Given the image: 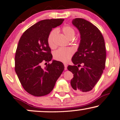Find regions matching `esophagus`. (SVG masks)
<instances>
[{
    "instance_id": "esophagus-1",
    "label": "esophagus",
    "mask_w": 120,
    "mask_h": 120,
    "mask_svg": "<svg viewBox=\"0 0 120 120\" xmlns=\"http://www.w3.org/2000/svg\"><path fill=\"white\" fill-rule=\"evenodd\" d=\"M64 69L67 70V67H68V65H67V64L64 63Z\"/></svg>"
}]
</instances>
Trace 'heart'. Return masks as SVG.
<instances>
[{
	"label": "heart",
	"mask_w": 120,
	"mask_h": 120,
	"mask_svg": "<svg viewBox=\"0 0 120 120\" xmlns=\"http://www.w3.org/2000/svg\"><path fill=\"white\" fill-rule=\"evenodd\" d=\"M62 32L67 38L72 39L75 35V31L73 27L70 26H65L62 28ZM58 30L54 29L49 34L47 42L51 48H54L56 46L55 38L56 37ZM74 54V50L71 48H60L54 52L53 56L55 60L58 61L66 63L70 60Z\"/></svg>",
	"instance_id": "heart-1"
}]
</instances>
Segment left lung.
I'll list each match as a JSON object with an SVG mask.
<instances>
[{
    "mask_svg": "<svg viewBox=\"0 0 120 120\" xmlns=\"http://www.w3.org/2000/svg\"><path fill=\"white\" fill-rule=\"evenodd\" d=\"M72 24L79 31L80 42L71 59L74 65L68 66V69L74 74L70 84L77 93L86 92L93 89L105 69L104 39L98 28L84 19H73ZM81 64L83 67L80 70Z\"/></svg>",
    "mask_w": 120,
    "mask_h": 120,
    "instance_id": "obj_1",
    "label": "left lung"
}]
</instances>
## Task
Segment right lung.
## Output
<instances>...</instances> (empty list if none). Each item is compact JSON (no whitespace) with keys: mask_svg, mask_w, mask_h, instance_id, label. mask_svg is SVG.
<instances>
[{"mask_svg":"<svg viewBox=\"0 0 120 120\" xmlns=\"http://www.w3.org/2000/svg\"><path fill=\"white\" fill-rule=\"evenodd\" d=\"M64 19H44L23 33L16 51L15 71L24 89L33 96L48 94L53 89L64 69L63 63L53 60L45 68L42 62H49L52 55L47 39L52 28L60 25Z\"/></svg>","mask_w":120,"mask_h":120,"instance_id":"obj_1","label":"right lung"}]
</instances>
